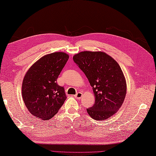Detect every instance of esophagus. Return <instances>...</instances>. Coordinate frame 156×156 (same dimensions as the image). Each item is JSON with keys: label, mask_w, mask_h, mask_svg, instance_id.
I'll use <instances>...</instances> for the list:
<instances>
[{"label": "esophagus", "mask_w": 156, "mask_h": 156, "mask_svg": "<svg viewBox=\"0 0 156 156\" xmlns=\"http://www.w3.org/2000/svg\"><path fill=\"white\" fill-rule=\"evenodd\" d=\"M82 96H83V94H82L81 92H78V93H77V94L75 96V97L77 99H81Z\"/></svg>", "instance_id": "1"}]
</instances>
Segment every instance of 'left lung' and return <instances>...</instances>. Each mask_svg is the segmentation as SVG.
Returning <instances> with one entry per match:
<instances>
[{"instance_id":"left-lung-1","label":"left lung","mask_w":156,"mask_h":156,"mask_svg":"<svg viewBox=\"0 0 156 156\" xmlns=\"http://www.w3.org/2000/svg\"><path fill=\"white\" fill-rule=\"evenodd\" d=\"M92 87L95 103L87 108L96 120L109 118L122 107L126 94V79L118 63L103 51H85L73 56Z\"/></svg>"}]
</instances>
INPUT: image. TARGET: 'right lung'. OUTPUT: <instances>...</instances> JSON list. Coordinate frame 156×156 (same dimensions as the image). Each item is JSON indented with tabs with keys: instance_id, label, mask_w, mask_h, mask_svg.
<instances>
[{
	"instance_id": "obj_1",
	"label": "right lung",
	"mask_w": 156,
	"mask_h": 156,
	"mask_svg": "<svg viewBox=\"0 0 156 156\" xmlns=\"http://www.w3.org/2000/svg\"><path fill=\"white\" fill-rule=\"evenodd\" d=\"M69 55L64 52L47 54L34 62L23 79V102L32 115L43 120L50 119L66 99L64 88L56 80Z\"/></svg>"
}]
</instances>
